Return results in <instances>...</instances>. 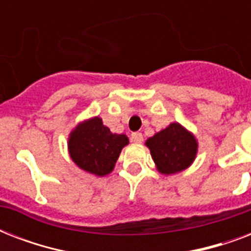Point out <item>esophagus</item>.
<instances>
[{
  "instance_id": "1",
  "label": "esophagus",
  "mask_w": 251,
  "mask_h": 251,
  "mask_svg": "<svg viewBox=\"0 0 251 251\" xmlns=\"http://www.w3.org/2000/svg\"><path fill=\"white\" fill-rule=\"evenodd\" d=\"M131 141L134 143H142L143 142V134L139 133V131H135V133L131 134Z\"/></svg>"
}]
</instances>
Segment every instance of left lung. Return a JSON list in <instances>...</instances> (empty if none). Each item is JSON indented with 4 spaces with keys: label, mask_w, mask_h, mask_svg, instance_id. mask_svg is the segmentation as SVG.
Returning <instances> with one entry per match:
<instances>
[{
    "label": "left lung",
    "mask_w": 251,
    "mask_h": 251,
    "mask_svg": "<svg viewBox=\"0 0 251 251\" xmlns=\"http://www.w3.org/2000/svg\"><path fill=\"white\" fill-rule=\"evenodd\" d=\"M146 145L159 172L164 175L186 169L194 161L198 149L195 138L177 122L149 138Z\"/></svg>",
    "instance_id": "8db88e82"
}]
</instances>
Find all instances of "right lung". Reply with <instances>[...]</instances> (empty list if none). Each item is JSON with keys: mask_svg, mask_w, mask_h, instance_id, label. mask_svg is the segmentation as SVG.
<instances>
[{"mask_svg": "<svg viewBox=\"0 0 251 251\" xmlns=\"http://www.w3.org/2000/svg\"><path fill=\"white\" fill-rule=\"evenodd\" d=\"M129 143L124 134H112L95 117L82 122L70 134L69 152L73 161L83 171L105 176L113 171L122 147Z\"/></svg>", "mask_w": 251, "mask_h": 251, "instance_id": "obj_1", "label": "right lung"}]
</instances>
